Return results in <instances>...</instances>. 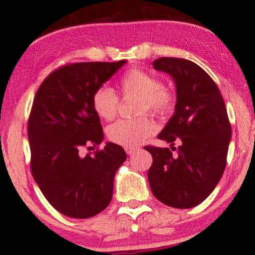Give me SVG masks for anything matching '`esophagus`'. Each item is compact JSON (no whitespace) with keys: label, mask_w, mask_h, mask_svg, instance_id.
Wrapping results in <instances>:
<instances>
[{"label":"esophagus","mask_w":255,"mask_h":255,"mask_svg":"<svg viewBox=\"0 0 255 255\" xmlns=\"http://www.w3.org/2000/svg\"><path fill=\"white\" fill-rule=\"evenodd\" d=\"M138 150H139V147H137V146H127V147H125V151H127L128 155H133V153L138 151Z\"/></svg>","instance_id":"obj_1"}]
</instances>
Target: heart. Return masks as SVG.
<instances>
[{
	"label": "heart",
	"instance_id": "obj_1",
	"mask_svg": "<svg viewBox=\"0 0 255 255\" xmlns=\"http://www.w3.org/2000/svg\"><path fill=\"white\" fill-rule=\"evenodd\" d=\"M122 96L138 97V115L150 112L157 117H166L174 111L176 97L161 80L140 68H131L119 80ZM119 98L108 86H100L93 92L92 106L97 115L112 121L117 115ZM156 131V125L147 116L136 119H119L108 128V138L122 146H136Z\"/></svg>",
	"mask_w": 255,
	"mask_h": 255
}]
</instances>
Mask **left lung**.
I'll return each instance as SVG.
<instances>
[{"label":"left lung","instance_id":"1","mask_svg":"<svg viewBox=\"0 0 255 255\" xmlns=\"http://www.w3.org/2000/svg\"><path fill=\"white\" fill-rule=\"evenodd\" d=\"M152 66L171 75L177 97L174 116L158 138L180 146H144L152 156L147 180L162 203L191 208L209 196L225 171L232 137L227 109L218 85L195 62L159 58Z\"/></svg>","mask_w":255,"mask_h":255}]
</instances>
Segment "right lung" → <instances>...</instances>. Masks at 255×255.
Wrapping results in <instances>:
<instances>
[{"mask_svg":"<svg viewBox=\"0 0 255 255\" xmlns=\"http://www.w3.org/2000/svg\"><path fill=\"white\" fill-rule=\"evenodd\" d=\"M127 60L75 62L53 71L36 91L28 119L30 170L45 197L59 213L87 219L111 202L113 180L127 159L121 145L106 143L93 92ZM97 146L81 155L83 147Z\"/></svg>","mask_w":255,"mask_h":255,"instance_id":"obj_1","label":"right lung"}]
</instances>
